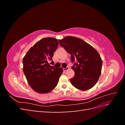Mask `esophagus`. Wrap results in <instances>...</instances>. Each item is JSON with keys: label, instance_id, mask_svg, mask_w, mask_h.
I'll return each instance as SVG.
<instances>
[{"label": "esophagus", "instance_id": "obj_1", "mask_svg": "<svg viewBox=\"0 0 125 125\" xmlns=\"http://www.w3.org/2000/svg\"><path fill=\"white\" fill-rule=\"evenodd\" d=\"M68 69H69L68 67H66V68H63V70L64 71H67V70H68Z\"/></svg>", "mask_w": 125, "mask_h": 125}]
</instances>
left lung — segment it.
Instances as JSON below:
<instances>
[{
	"label": "left lung",
	"mask_w": 125,
	"mask_h": 125,
	"mask_svg": "<svg viewBox=\"0 0 125 125\" xmlns=\"http://www.w3.org/2000/svg\"><path fill=\"white\" fill-rule=\"evenodd\" d=\"M58 41L60 46L71 55V61L74 63L71 68L74 75L70 79L72 85L82 91L92 88L101 74L102 60L99 52L77 37L68 36Z\"/></svg>",
	"instance_id": "left-lung-1"
}]
</instances>
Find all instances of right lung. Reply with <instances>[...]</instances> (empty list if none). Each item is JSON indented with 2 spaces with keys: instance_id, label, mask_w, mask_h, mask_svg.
<instances>
[{
  "instance_id": "add662e5",
  "label": "right lung",
  "mask_w": 125,
  "mask_h": 125,
  "mask_svg": "<svg viewBox=\"0 0 125 125\" xmlns=\"http://www.w3.org/2000/svg\"><path fill=\"white\" fill-rule=\"evenodd\" d=\"M58 44L57 40L54 37L42 39L30 49L23 59V70L26 80L37 93L52 91L62 73V67L51 68L50 65L54 63L52 57Z\"/></svg>"
}]
</instances>
